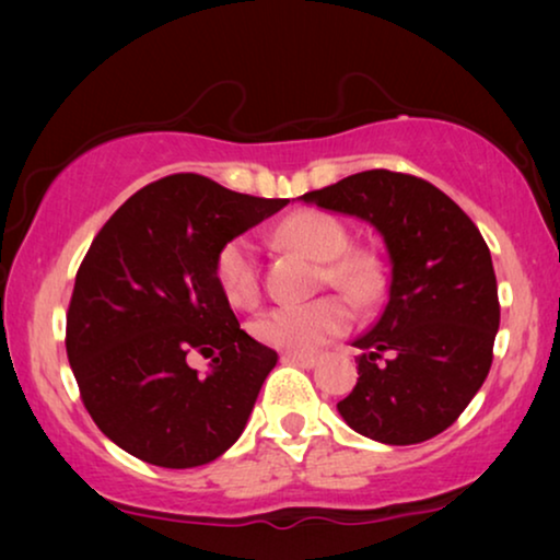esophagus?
<instances>
[{
	"label": "esophagus",
	"mask_w": 560,
	"mask_h": 560,
	"mask_svg": "<svg viewBox=\"0 0 560 560\" xmlns=\"http://www.w3.org/2000/svg\"><path fill=\"white\" fill-rule=\"evenodd\" d=\"M282 364H293V366H303V370H311V366L318 364V357H311V354H282Z\"/></svg>",
	"instance_id": "1"
}]
</instances>
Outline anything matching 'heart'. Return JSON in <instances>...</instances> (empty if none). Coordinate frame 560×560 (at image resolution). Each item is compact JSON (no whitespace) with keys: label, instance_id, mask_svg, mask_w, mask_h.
I'll use <instances>...</instances> for the list:
<instances>
[{"label":"heart","instance_id":"obj_1","mask_svg":"<svg viewBox=\"0 0 560 560\" xmlns=\"http://www.w3.org/2000/svg\"><path fill=\"white\" fill-rule=\"evenodd\" d=\"M282 247L298 249L320 262V285H331L351 303L366 305L380 293V262L370 252L351 249V232L339 217L320 209H301L285 217L275 229ZM213 275L221 293L234 308H255L262 298L257 247L249 236H234L219 249ZM351 313L336 295L301 305H278L252 320L249 331L257 341L290 354H308L320 343L349 328Z\"/></svg>","mask_w":560,"mask_h":560}]
</instances>
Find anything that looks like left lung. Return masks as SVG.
I'll list each match as a JSON object with an SVG mask.
<instances>
[{
  "instance_id": "obj_1",
  "label": "left lung",
  "mask_w": 560,
  "mask_h": 560,
  "mask_svg": "<svg viewBox=\"0 0 560 560\" xmlns=\"http://www.w3.org/2000/svg\"><path fill=\"white\" fill-rule=\"evenodd\" d=\"M301 198L370 221L393 262L385 311L354 341L359 380L336 405L341 418L389 446L443 433L494 357L500 298L485 236L443 190L408 173L364 171Z\"/></svg>"
}]
</instances>
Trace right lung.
Here are the masks:
<instances>
[{
	"instance_id": "right-lung-1",
	"label": "right lung",
	"mask_w": 560,
	"mask_h": 560,
	"mask_svg": "<svg viewBox=\"0 0 560 560\" xmlns=\"http://www.w3.org/2000/svg\"><path fill=\"white\" fill-rule=\"evenodd\" d=\"M285 203L178 173L98 229L75 272L66 351L89 416L127 454L190 469L242 435L278 354L242 331L213 262ZM190 350L214 357L211 373L187 366Z\"/></svg>"
}]
</instances>
